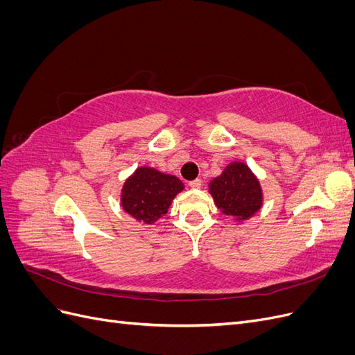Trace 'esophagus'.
Instances as JSON below:
<instances>
[{
	"label": "esophagus",
	"instance_id": "34e87169",
	"mask_svg": "<svg viewBox=\"0 0 355 355\" xmlns=\"http://www.w3.org/2000/svg\"><path fill=\"white\" fill-rule=\"evenodd\" d=\"M201 184H202V182H201L200 179H194V180H189V182H188V185H189L192 189L201 188Z\"/></svg>",
	"mask_w": 355,
	"mask_h": 355
}]
</instances>
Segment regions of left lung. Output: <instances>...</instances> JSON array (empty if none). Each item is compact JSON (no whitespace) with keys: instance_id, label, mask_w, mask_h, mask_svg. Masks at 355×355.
Segmentation results:
<instances>
[{"instance_id":"8db88e82","label":"left lung","mask_w":355,"mask_h":355,"mask_svg":"<svg viewBox=\"0 0 355 355\" xmlns=\"http://www.w3.org/2000/svg\"><path fill=\"white\" fill-rule=\"evenodd\" d=\"M210 194L222 213L239 219L250 218L262 204L259 182L243 163H232L210 182Z\"/></svg>"}]
</instances>
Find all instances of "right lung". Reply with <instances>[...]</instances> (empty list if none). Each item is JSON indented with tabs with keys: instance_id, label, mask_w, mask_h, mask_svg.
<instances>
[{
	"instance_id": "1",
	"label": "right lung",
	"mask_w": 355,
	"mask_h": 355,
	"mask_svg": "<svg viewBox=\"0 0 355 355\" xmlns=\"http://www.w3.org/2000/svg\"><path fill=\"white\" fill-rule=\"evenodd\" d=\"M182 189L184 184L176 176L141 167L125 180L121 194L123 209L137 220L153 223L167 213L171 200Z\"/></svg>"
}]
</instances>
